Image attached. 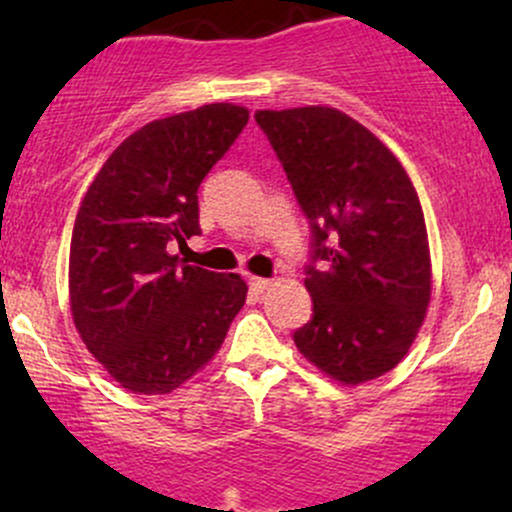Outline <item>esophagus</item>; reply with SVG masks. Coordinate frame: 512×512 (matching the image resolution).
<instances>
[{
    "label": "esophagus",
    "instance_id": "esophagus-1",
    "mask_svg": "<svg viewBox=\"0 0 512 512\" xmlns=\"http://www.w3.org/2000/svg\"><path fill=\"white\" fill-rule=\"evenodd\" d=\"M248 284H250L252 291L262 293V291H267L269 286H272V279H262V276H248Z\"/></svg>",
    "mask_w": 512,
    "mask_h": 512
}]
</instances>
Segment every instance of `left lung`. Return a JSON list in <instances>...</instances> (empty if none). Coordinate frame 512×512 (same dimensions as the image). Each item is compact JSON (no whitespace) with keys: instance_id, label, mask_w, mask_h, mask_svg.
I'll list each match as a JSON object with an SVG mask.
<instances>
[{"instance_id":"1","label":"left lung","mask_w":512,"mask_h":512,"mask_svg":"<svg viewBox=\"0 0 512 512\" xmlns=\"http://www.w3.org/2000/svg\"><path fill=\"white\" fill-rule=\"evenodd\" d=\"M310 223L305 289L313 317L298 351L344 385L392 370L424 325L431 252L407 170L342 110H257Z\"/></svg>"}]
</instances>
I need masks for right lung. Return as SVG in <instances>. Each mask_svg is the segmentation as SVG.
<instances>
[{
	"label": "right lung",
	"instance_id": "obj_1",
	"mask_svg": "<svg viewBox=\"0 0 512 512\" xmlns=\"http://www.w3.org/2000/svg\"><path fill=\"white\" fill-rule=\"evenodd\" d=\"M211 103L154 120L110 154L86 190L69 248V303L86 349L137 395H168L221 349L248 286L180 264L199 236L197 190L248 125Z\"/></svg>",
	"mask_w": 512,
	"mask_h": 512
}]
</instances>
